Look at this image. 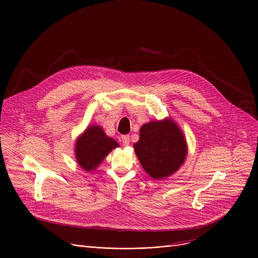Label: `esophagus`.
Wrapping results in <instances>:
<instances>
[{
    "label": "esophagus",
    "instance_id": "esophagus-1",
    "mask_svg": "<svg viewBox=\"0 0 258 258\" xmlns=\"http://www.w3.org/2000/svg\"><path fill=\"white\" fill-rule=\"evenodd\" d=\"M121 142L123 146H127L130 144V136H121Z\"/></svg>",
    "mask_w": 258,
    "mask_h": 258
}]
</instances>
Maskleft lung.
Masks as SVG:
<instances>
[{
	"mask_svg": "<svg viewBox=\"0 0 258 258\" xmlns=\"http://www.w3.org/2000/svg\"><path fill=\"white\" fill-rule=\"evenodd\" d=\"M134 148L144 170L157 180L174 174L187 155L185 137L171 117L143 124Z\"/></svg>",
	"mask_w": 258,
	"mask_h": 258,
	"instance_id": "left-lung-1",
	"label": "left lung"
}]
</instances>
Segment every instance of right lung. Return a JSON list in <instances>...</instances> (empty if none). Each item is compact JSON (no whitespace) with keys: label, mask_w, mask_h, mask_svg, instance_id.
I'll return each instance as SVG.
<instances>
[{"label":"right lung","mask_w":258,"mask_h":258,"mask_svg":"<svg viewBox=\"0 0 258 258\" xmlns=\"http://www.w3.org/2000/svg\"><path fill=\"white\" fill-rule=\"evenodd\" d=\"M118 146L115 140L106 136L101 126L89 125L76 140L75 156L77 163L87 172L93 171Z\"/></svg>","instance_id":"right-lung-1"}]
</instances>
